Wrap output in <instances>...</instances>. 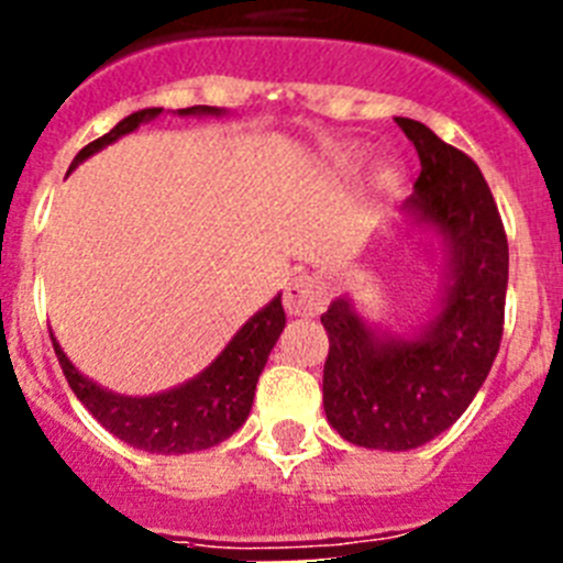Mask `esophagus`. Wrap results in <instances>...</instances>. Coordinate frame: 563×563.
Wrapping results in <instances>:
<instances>
[{
  "label": "esophagus",
  "instance_id": "34e87169",
  "mask_svg": "<svg viewBox=\"0 0 563 563\" xmlns=\"http://www.w3.org/2000/svg\"><path fill=\"white\" fill-rule=\"evenodd\" d=\"M327 305V285L318 276H296L285 290V307L292 316H316Z\"/></svg>",
  "mask_w": 563,
  "mask_h": 563
}]
</instances>
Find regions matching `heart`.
I'll use <instances>...</instances> for the list:
<instances>
[{
    "instance_id": "1",
    "label": "heart",
    "mask_w": 563,
    "mask_h": 563,
    "mask_svg": "<svg viewBox=\"0 0 563 563\" xmlns=\"http://www.w3.org/2000/svg\"><path fill=\"white\" fill-rule=\"evenodd\" d=\"M343 166H350V163H346V161H343ZM383 183H389V180H383Z\"/></svg>"
}]
</instances>
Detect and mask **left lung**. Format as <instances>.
<instances>
[{
	"instance_id": "left-lung-1",
	"label": "left lung",
	"mask_w": 563,
	"mask_h": 563,
	"mask_svg": "<svg viewBox=\"0 0 563 563\" xmlns=\"http://www.w3.org/2000/svg\"><path fill=\"white\" fill-rule=\"evenodd\" d=\"M395 121L420 154L406 208L445 247L440 310L420 335L391 338L363 324L350 298L332 301L321 316L330 335L324 411L352 445L411 451L460 420L494 366L505 330L507 236L479 166L426 123Z\"/></svg>"
}]
</instances>
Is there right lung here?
Segmentation results:
<instances>
[{"mask_svg": "<svg viewBox=\"0 0 563 563\" xmlns=\"http://www.w3.org/2000/svg\"><path fill=\"white\" fill-rule=\"evenodd\" d=\"M161 112V107H152L123 118L103 137L84 146L76 154V161L69 163V172L96 152H101L103 146L118 141V137L134 132L141 123L157 118ZM180 114H222V109L188 107L180 109ZM285 321L282 296H276L265 310H258L231 338V343L208 369H202L200 375L177 386V389L161 391V395L152 397H123L101 389L98 383L84 377L69 363L56 338H53V350H56L69 389L76 391L78 400L87 406L89 415L96 417L103 429L112 431L118 440L129 442L132 449L148 451V454H191V451L220 445L247 420L258 375L265 369L267 355H271L278 335L285 330Z\"/></svg>", "mask_w": 563, "mask_h": 563, "instance_id": "obj_1", "label": "right lung"}]
</instances>
